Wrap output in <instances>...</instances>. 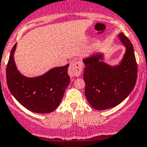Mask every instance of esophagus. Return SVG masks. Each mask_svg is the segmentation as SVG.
<instances>
[{
	"label": "esophagus",
	"mask_w": 147,
	"mask_h": 147,
	"mask_svg": "<svg viewBox=\"0 0 147 147\" xmlns=\"http://www.w3.org/2000/svg\"><path fill=\"white\" fill-rule=\"evenodd\" d=\"M83 69V64L81 61H73L68 68V74L70 76H81Z\"/></svg>",
	"instance_id": "esophagus-1"
}]
</instances>
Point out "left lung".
Returning a JSON list of instances; mask_svg holds the SVG:
<instances>
[{
  "label": "left lung",
  "instance_id": "1",
  "mask_svg": "<svg viewBox=\"0 0 147 147\" xmlns=\"http://www.w3.org/2000/svg\"><path fill=\"white\" fill-rule=\"evenodd\" d=\"M118 37L126 47L119 65L111 67L100 61V54L84 60L85 96L95 110H107L119 105L129 95L136 82L137 63L134 47L123 33Z\"/></svg>",
  "mask_w": 147,
  "mask_h": 147
}]
</instances>
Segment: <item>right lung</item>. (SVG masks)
<instances>
[{
  "instance_id": "obj_1",
  "label": "right lung",
  "mask_w": 147,
  "mask_h": 147,
  "mask_svg": "<svg viewBox=\"0 0 147 147\" xmlns=\"http://www.w3.org/2000/svg\"><path fill=\"white\" fill-rule=\"evenodd\" d=\"M16 44L12 48L6 67L7 85L12 95L25 108L37 113H49L59 105L70 82L68 64L54 68L41 76H22L13 61Z\"/></svg>"
}]
</instances>
